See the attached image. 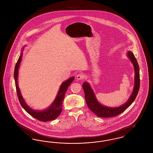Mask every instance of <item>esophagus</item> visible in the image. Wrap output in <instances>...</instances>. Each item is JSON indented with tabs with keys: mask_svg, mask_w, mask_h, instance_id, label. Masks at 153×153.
I'll return each instance as SVG.
<instances>
[{
	"mask_svg": "<svg viewBox=\"0 0 153 153\" xmlns=\"http://www.w3.org/2000/svg\"><path fill=\"white\" fill-rule=\"evenodd\" d=\"M77 79L79 80H82L85 79V75L83 73H79L77 75Z\"/></svg>",
	"mask_w": 153,
	"mask_h": 153,
	"instance_id": "34e87169",
	"label": "esophagus"
}]
</instances>
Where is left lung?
I'll use <instances>...</instances> for the list:
<instances>
[{
    "label": "left lung",
    "instance_id": "1",
    "mask_svg": "<svg viewBox=\"0 0 153 153\" xmlns=\"http://www.w3.org/2000/svg\"><path fill=\"white\" fill-rule=\"evenodd\" d=\"M127 56L130 59L133 64L135 71V85L132 93L127 102L123 105L117 107H108L102 105L97 101L95 94L87 82H85L82 84V88L85 94V98L88 107L95 115L101 117H116L120 114L127 109L135 99L138 95L140 87V76H139V67L137 60L135 57L134 54L131 51H128Z\"/></svg>",
    "mask_w": 153,
    "mask_h": 153
}]
</instances>
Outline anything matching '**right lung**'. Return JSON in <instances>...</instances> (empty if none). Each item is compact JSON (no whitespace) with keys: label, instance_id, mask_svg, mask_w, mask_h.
Returning <instances> with one entry per match:
<instances>
[{"label":"right lung","instance_id":"add662e5","mask_svg":"<svg viewBox=\"0 0 153 153\" xmlns=\"http://www.w3.org/2000/svg\"><path fill=\"white\" fill-rule=\"evenodd\" d=\"M22 54H23L21 53V56H19V57L18 59V61L15 66L14 73L16 92H17L18 97L21 105L29 114L38 120H40L42 122H48V121L56 119L59 115V114H61L62 110V102L64 99L66 92L68 90V88L69 87L70 84L73 82V80L74 79V77H72L62 83L54 101L48 109H44L42 111H36V110L31 109L25 102L21 94L18 85V69L22 60Z\"/></svg>","mask_w":153,"mask_h":153}]
</instances>
